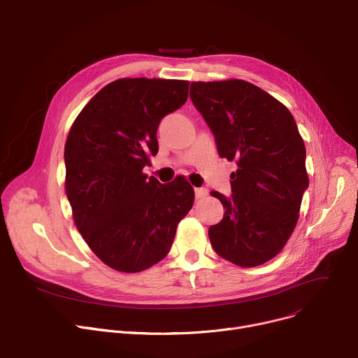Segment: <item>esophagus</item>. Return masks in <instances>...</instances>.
Segmentation results:
<instances>
[{"label": "esophagus", "mask_w": 358, "mask_h": 358, "mask_svg": "<svg viewBox=\"0 0 358 358\" xmlns=\"http://www.w3.org/2000/svg\"><path fill=\"white\" fill-rule=\"evenodd\" d=\"M208 195V189H205V187H196L195 189V196H196V199H202V198H205Z\"/></svg>", "instance_id": "1"}]
</instances>
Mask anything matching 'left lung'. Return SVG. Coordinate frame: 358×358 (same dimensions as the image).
Masks as SVG:
<instances>
[{
  "instance_id": "8db88e82",
  "label": "left lung",
  "mask_w": 358,
  "mask_h": 358,
  "mask_svg": "<svg viewBox=\"0 0 358 358\" xmlns=\"http://www.w3.org/2000/svg\"><path fill=\"white\" fill-rule=\"evenodd\" d=\"M191 99L214 133L220 156L237 163L233 195L211 192L225 214L209 227V240L222 259L260 266L287 243L309 185L295 118L276 98L241 79L192 82Z\"/></svg>"
}]
</instances>
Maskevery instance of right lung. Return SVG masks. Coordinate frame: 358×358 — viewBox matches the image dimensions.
Returning a JSON list of instances; mask_svg holds the SVG:
<instances>
[{
  "label": "right lung",
  "mask_w": 358,
  "mask_h": 358,
  "mask_svg": "<svg viewBox=\"0 0 358 358\" xmlns=\"http://www.w3.org/2000/svg\"><path fill=\"white\" fill-rule=\"evenodd\" d=\"M189 82L122 78L103 87L79 113L65 144V189L80 236L95 256L137 273L169 253L194 187L185 178L147 179L162 118L187 99Z\"/></svg>",
  "instance_id": "obj_1"
}]
</instances>
